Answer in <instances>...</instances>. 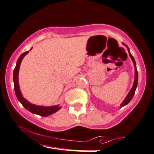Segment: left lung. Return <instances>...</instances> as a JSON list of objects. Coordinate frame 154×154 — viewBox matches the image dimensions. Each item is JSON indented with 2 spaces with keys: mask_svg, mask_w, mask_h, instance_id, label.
<instances>
[{
  "mask_svg": "<svg viewBox=\"0 0 154 154\" xmlns=\"http://www.w3.org/2000/svg\"><path fill=\"white\" fill-rule=\"evenodd\" d=\"M122 44H123L124 46H125L127 48L128 54H129L130 57L131 58V60H132V61H133V63L134 64V66H135V79H134L133 85L132 87V88H131V89L130 90V91L128 92V95L127 96V97H125V99L124 100V101L121 103V107H123V106H125L127 105V104H128V103H129V102L131 101V100H132L133 97L134 96V94H135V92L137 87V83H138V72H137V70L135 60V59H134V58H133V57L132 56V54H131L129 48H128V46L126 45L125 44H124V43H122Z\"/></svg>",
  "mask_w": 154,
  "mask_h": 154,
  "instance_id": "obj_1",
  "label": "left lung"
}]
</instances>
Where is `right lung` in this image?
I'll return each mask as SVG.
<instances>
[{
  "instance_id": "right-lung-1",
  "label": "right lung",
  "mask_w": 154,
  "mask_h": 154,
  "mask_svg": "<svg viewBox=\"0 0 154 154\" xmlns=\"http://www.w3.org/2000/svg\"><path fill=\"white\" fill-rule=\"evenodd\" d=\"M32 49V48L30 49V50ZM29 51L25 52L22 54L19 58H18L17 61L15 68L14 69L13 71V82H14V88H15V93L17 96V98L19 100V102L23 105V107L26 109V110H29L30 112L33 114H38V115L42 116H48L51 114L55 113L56 112L59 110L61 108L60 106L58 105L57 106H37L31 104L27 100L24 98L22 96L21 92L19 89V79H18V75H19V67H20V65L22 60L24 58Z\"/></svg>"
}]
</instances>
